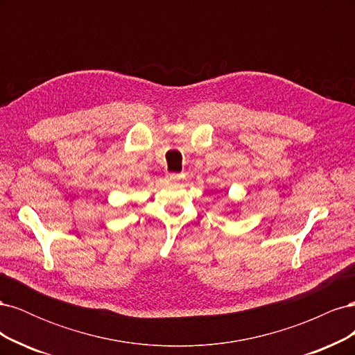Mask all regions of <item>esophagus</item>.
Segmentation results:
<instances>
[{"label": "esophagus", "mask_w": 355, "mask_h": 355, "mask_svg": "<svg viewBox=\"0 0 355 355\" xmlns=\"http://www.w3.org/2000/svg\"><path fill=\"white\" fill-rule=\"evenodd\" d=\"M166 178L170 182H178V180H180L182 178H184V175H182V173H167Z\"/></svg>", "instance_id": "esophagus-1"}]
</instances>
